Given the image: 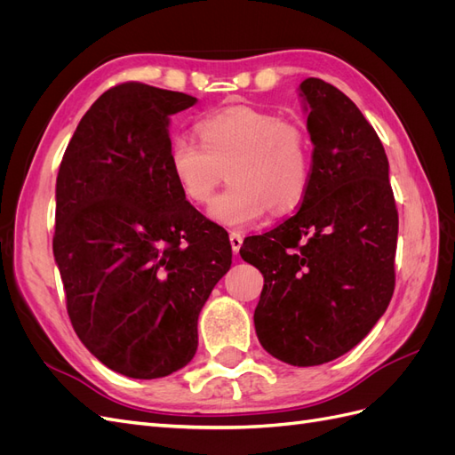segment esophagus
Listing matches in <instances>:
<instances>
[{
  "label": "esophagus",
  "instance_id": "1",
  "mask_svg": "<svg viewBox=\"0 0 455 455\" xmlns=\"http://www.w3.org/2000/svg\"><path fill=\"white\" fill-rule=\"evenodd\" d=\"M243 233L241 231H231L229 233V243H231V251H233V254H237L239 252V249H241V244H243Z\"/></svg>",
  "mask_w": 455,
  "mask_h": 455
}]
</instances>
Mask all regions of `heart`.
<instances>
[{
    "instance_id": "1",
    "label": "heart",
    "mask_w": 455,
    "mask_h": 455,
    "mask_svg": "<svg viewBox=\"0 0 455 455\" xmlns=\"http://www.w3.org/2000/svg\"><path fill=\"white\" fill-rule=\"evenodd\" d=\"M199 140L176 134L169 163L182 196L209 203L229 174L231 186L209 206V216L231 228L251 226L275 212L294 211L304 201L313 174V144L299 121L235 106L204 116Z\"/></svg>"
}]
</instances>
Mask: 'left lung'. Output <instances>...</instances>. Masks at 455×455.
Here are the masks:
<instances>
[{
  "instance_id": "left-lung-1",
  "label": "left lung",
  "mask_w": 455,
  "mask_h": 455,
  "mask_svg": "<svg viewBox=\"0 0 455 455\" xmlns=\"http://www.w3.org/2000/svg\"><path fill=\"white\" fill-rule=\"evenodd\" d=\"M313 174L299 211L249 237L241 258L264 275L254 311L269 355L292 366L338 359L387 309L398 212L379 136L339 89L307 77Z\"/></svg>"
}]
</instances>
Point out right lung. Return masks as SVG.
Returning <instances> with one entry per match:
<instances>
[{
  "label": "right lung",
  "mask_w": 455,
  "mask_h": 455,
  "mask_svg": "<svg viewBox=\"0 0 455 455\" xmlns=\"http://www.w3.org/2000/svg\"><path fill=\"white\" fill-rule=\"evenodd\" d=\"M196 102L139 81L108 89L57 176L52 252L72 326L136 379L194 359L199 313L231 267L228 233L186 201L169 163V117Z\"/></svg>",
  "instance_id": "right-lung-1"
}]
</instances>
